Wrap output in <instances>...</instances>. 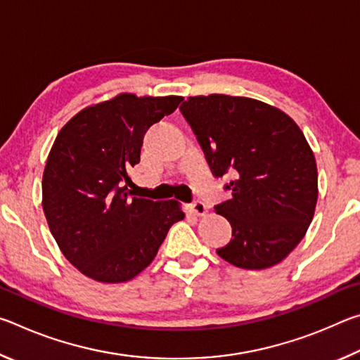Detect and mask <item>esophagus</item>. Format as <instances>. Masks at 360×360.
Instances as JSON below:
<instances>
[{"instance_id": "1", "label": "esophagus", "mask_w": 360, "mask_h": 360, "mask_svg": "<svg viewBox=\"0 0 360 360\" xmlns=\"http://www.w3.org/2000/svg\"><path fill=\"white\" fill-rule=\"evenodd\" d=\"M188 210H191V212H193L195 216H205L206 214V205L202 202V200H197V202H193L188 205Z\"/></svg>"}]
</instances>
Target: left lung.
I'll return each mask as SVG.
<instances>
[{
  "instance_id": "obj_1",
  "label": "left lung",
  "mask_w": 360,
  "mask_h": 360,
  "mask_svg": "<svg viewBox=\"0 0 360 360\" xmlns=\"http://www.w3.org/2000/svg\"><path fill=\"white\" fill-rule=\"evenodd\" d=\"M214 178L231 198L214 206L231 225L217 254L246 270L273 266L294 251L313 221L318 168L288 114L245 96H191L179 106Z\"/></svg>"
}]
</instances>
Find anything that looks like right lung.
Returning <instances> with one entry per match:
<instances>
[{
  "label": "right lung",
  "instance_id": "obj_1",
  "mask_svg": "<svg viewBox=\"0 0 360 360\" xmlns=\"http://www.w3.org/2000/svg\"><path fill=\"white\" fill-rule=\"evenodd\" d=\"M181 101L122 94L82 109L57 135L42 176V210L63 255L85 276L130 281L184 219L174 200L154 202L129 191L146 131Z\"/></svg>",
  "mask_w": 360,
  "mask_h": 360
}]
</instances>
